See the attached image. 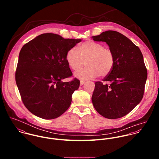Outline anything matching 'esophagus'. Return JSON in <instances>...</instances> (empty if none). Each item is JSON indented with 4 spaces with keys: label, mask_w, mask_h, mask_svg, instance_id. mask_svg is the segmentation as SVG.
Masks as SVG:
<instances>
[{
    "label": "esophagus",
    "mask_w": 159,
    "mask_h": 159,
    "mask_svg": "<svg viewBox=\"0 0 159 159\" xmlns=\"http://www.w3.org/2000/svg\"><path fill=\"white\" fill-rule=\"evenodd\" d=\"M86 81H84V80H81L80 81V86H82V85H83L84 84V83H85Z\"/></svg>",
    "instance_id": "1"
}]
</instances>
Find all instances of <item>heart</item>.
I'll use <instances>...</instances> for the list:
<instances>
[{
	"instance_id": "b5f03b06",
	"label": "heart",
	"mask_w": 159,
	"mask_h": 159,
	"mask_svg": "<svg viewBox=\"0 0 159 159\" xmlns=\"http://www.w3.org/2000/svg\"><path fill=\"white\" fill-rule=\"evenodd\" d=\"M66 61L73 70L81 68L86 61L85 68L75 73L81 80H89L100 76H106L110 73L114 65L113 51L102 44L93 41L85 42L75 48L67 52Z\"/></svg>"
}]
</instances>
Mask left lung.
<instances>
[{
	"instance_id": "1",
	"label": "left lung",
	"mask_w": 159,
	"mask_h": 159,
	"mask_svg": "<svg viewBox=\"0 0 159 159\" xmlns=\"http://www.w3.org/2000/svg\"><path fill=\"white\" fill-rule=\"evenodd\" d=\"M105 42L113 51L114 65L103 81L95 83L92 102L96 111L108 119H117L129 113L141 101L148 73L139 48L122 34L108 30L93 36Z\"/></svg>"
}]
</instances>
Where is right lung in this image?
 <instances>
[{
    "label": "right lung",
    "mask_w": 159,
    "mask_h": 159,
    "mask_svg": "<svg viewBox=\"0 0 159 159\" xmlns=\"http://www.w3.org/2000/svg\"><path fill=\"white\" fill-rule=\"evenodd\" d=\"M81 39H64L46 33L23 46L18 59L15 80L23 103L34 115L45 119L57 118L70 106L71 96L80 87L71 76L66 61L67 52Z\"/></svg>",
    "instance_id": "1"
}]
</instances>
